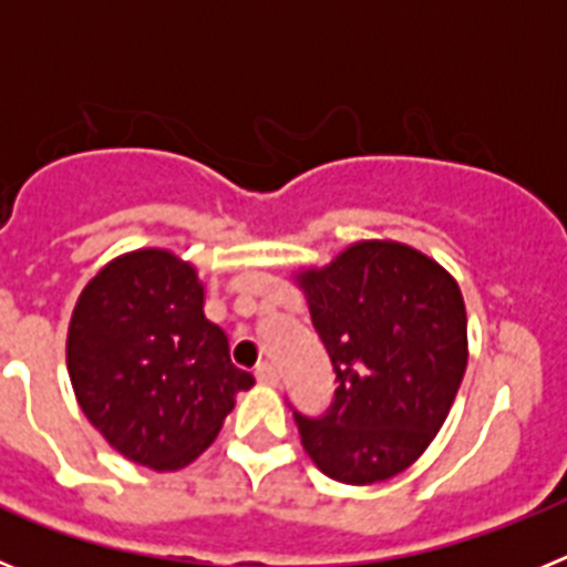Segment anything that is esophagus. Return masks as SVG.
<instances>
[{
  "mask_svg": "<svg viewBox=\"0 0 567 567\" xmlns=\"http://www.w3.org/2000/svg\"><path fill=\"white\" fill-rule=\"evenodd\" d=\"M255 378H258V383L264 385H278L280 374L272 363H258L255 365Z\"/></svg>",
  "mask_w": 567,
  "mask_h": 567,
  "instance_id": "esophagus-1",
  "label": "esophagus"
}]
</instances>
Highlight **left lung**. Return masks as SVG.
Wrapping results in <instances>:
<instances>
[{"label":"left lung","mask_w":567,"mask_h":567,"mask_svg":"<svg viewBox=\"0 0 567 567\" xmlns=\"http://www.w3.org/2000/svg\"><path fill=\"white\" fill-rule=\"evenodd\" d=\"M312 327L334 369L320 417L295 412L300 443L327 477L389 480L429 449L468 363L457 280L398 240H358L332 264L300 269Z\"/></svg>","instance_id":"obj_1"}]
</instances>
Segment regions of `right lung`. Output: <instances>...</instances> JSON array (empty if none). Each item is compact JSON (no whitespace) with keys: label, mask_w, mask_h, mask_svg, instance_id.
<instances>
[{"label":"right lung","mask_w":567,"mask_h":567,"mask_svg":"<svg viewBox=\"0 0 567 567\" xmlns=\"http://www.w3.org/2000/svg\"><path fill=\"white\" fill-rule=\"evenodd\" d=\"M68 372L84 417L115 452L155 471L193 463L255 378L204 315V284L169 249L118 255L82 289Z\"/></svg>","instance_id":"right-lung-1"}]
</instances>
